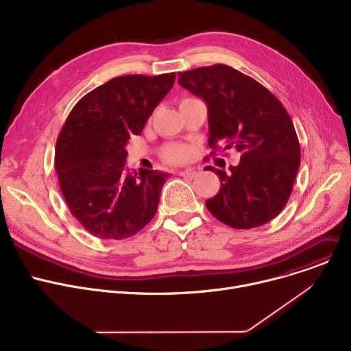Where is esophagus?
<instances>
[{
  "instance_id": "esophagus-1",
  "label": "esophagus",
  "mask_w": 351,
  "mask_h": 351,
  "mask_svg": "<svg viewBox=\"0 0 351 351\" xmlns=\"http://www.w3.org/2000/svg\"><path fill=\"white\" fill-rule=\"evenodd\" d=\"M196 171H193V169H186V171H180L179 172V176H182V178H186V179H193V178H196Z\"/></svg>"
}]
</instances>
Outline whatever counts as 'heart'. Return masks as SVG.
<instances>
[{"mask_svg":"<svg viewBox=\"0 0 351 351\" xmlns=\"http://www.w3.org/2000/svg\"><path fill=\"white\" fill-rule=\"evenodd\" d=\"M163 158L172 163H180L188 158V149L182 145H169L163 152Z\"/></svg>","mask_w":351,"mask_h":351,"instance_id":"obj_1","label":"heart"}]
</instances>
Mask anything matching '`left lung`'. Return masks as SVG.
I'll use <instances>...</instances> for the list:
<instances>
[{"mask_svg":"<svg viewBox=\"0 0 351 351\" xmlns=\"http://www.w3.org/2000/svg\"><path fill=\"white\" fill-rule=\"evenodd\" d=\"M178 76L182 87L207 104L210 148H236L241 155L228 172L210 167L221 186L206 200L208 212L232 228L271 221L285 207L300 165L298 135L285 107L263 84L227 64Z\"/></svg>","mask_w":351,"mask_h":351,"instance_id":"left-lung-1","label":"left lung"}]
</instances>
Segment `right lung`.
Instances as JSON below:
<instances>
[{"instance_id": "add662e5", "label": "right lung", "mask_w": 351, "mask_h": 351, "mask_svg": "<svg viewBox=\"0 0 351 351\" xmlns=\"http://www.w3.org/2000/svg\"><path fill=\"white\" fill-rule=\"evenodd\" d=\"M175 73L128 75L91 90L70 111L55 151L62 195L73 217L97 239L135 236L155 216L169 173L125 169V147L143 132Z\"/></svg>"}]
</instances>
